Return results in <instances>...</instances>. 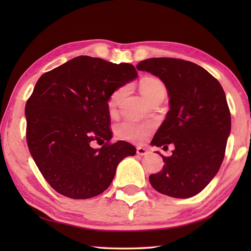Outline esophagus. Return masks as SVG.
I'll list each match as a JSON object with an SVG mask.
<instances>
[{
    "label": "esophagus",
    "instance_id": "esophagus-1",
    "mask_svg": "<svg viewBox=\"0 0 251 251\" xmlns=\"http://www.w3.org/2000/svg\"><path fill=\"white\" fill-rule=\"evenodd\" d=\"M137 154H138V155L145 156V155H148V154H149V151L147 150L146 148H143V147H138V148H137Z\"/></svg>",
    "mask_w": 251,
    "mask_h": 251
}]
</instances>
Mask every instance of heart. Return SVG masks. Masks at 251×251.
<instances>
[{
  "label": "heart",
  "mask_w": 251,
  "mask_h": 251,
  "mask_svg": "<svg viewBox=\"0 0 251 251\" xmlns=\"http://www.w3.org/2000/svg\"><path fill=\"white\" fill-rule=\"evenodd\" d=\"M125 93V88H120L112 94L109 100L110 108L119 103L120 99ZM140 93L149 103L157 98H165L166 96V87L157 78L147 77L140 84ZM152 131L151 125H138L131 122H123L116 126V134L122 139H126L134 142H140L146 139Z\"/></svg>",
  "instance_id": "b5f03b06"
}]
</instances>
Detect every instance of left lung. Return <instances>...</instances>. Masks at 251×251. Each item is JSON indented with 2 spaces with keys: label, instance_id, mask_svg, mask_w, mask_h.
Returning <instances> with one entry per match:
<instances>
[{
  "label": "left lung",
  "instance_id": "left-lung-1",
  "mask_svg": "<svg viewBox=\"0 0 251 251\" xmlns=\"http://www.w3.org/2000/svg\"><path fill=\"white\" fill-rule=\"evenodd\" d=\"M157 76L169 96V111L151 142L175 147L164 167L150 176L157 192L176 199L199 194L219 172L231 132V113L220 83L196 63L149 58L136 66Z\"/></svg>",
  "mask_w": 251,
  "mask_h": 251
}]
</instances>
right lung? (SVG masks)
Returning a JSON list of instances; mask_svg holds the SVG:
<instances>
[{"mask_svg":"<svg viewBox=\"0 0 251 251\" xmlns=\"http://www.w3.org/2000/svg\"><path fill=\"white\" fill-rule=\"evenodd\" d=\"M138 77L130 63L78 56L44 73L25 104L26 143L37 168L61 195L97 196L109 188L123 158L135 155L126 141L110 145L112 94ZM104 146L94 149L91 142Z\"/></svg>","mask_w":251,"mask_h":251,"instance_id":"add662e5","label":"right lung"}]
</instances>
